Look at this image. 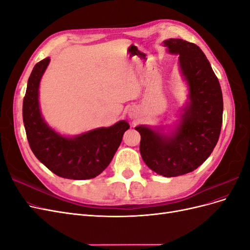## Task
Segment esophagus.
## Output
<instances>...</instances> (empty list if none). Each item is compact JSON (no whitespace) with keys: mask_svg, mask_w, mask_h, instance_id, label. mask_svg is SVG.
Returning <instances> with one entry per match:
<instances>
[{"mask_svg":"<svg viewBox=\"0 0 250 250\" xmlns=\"http://www.w3.org/2000/svg\"><path fill=\"white\" fill-rule=\"evenodd\" d=\"M128 113H129V116H130L131 118H134L135 115H137V113H138V109H137V108H130V109H129V112H128Z\"/></svg>","mask_w":250,"mask_h":250,"instance_id":"esophagus-1","label":"esophagus"}]
</instances>
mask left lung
<instances>
[{
    "label": "left lung",
    "instance_id": "left-lung-1",
    "mask_svg": "<svg viewBox=\"0 0 250 250\" xmlns=\"http://www.w3.org/2000/svg\"><path fill=\"white\" fill-rule=\"evenodd\" d=\"M170 54L179 55V71L188 87V101L173 125H139L140 151L148 167L165 177L197 169L213 152L222 126L220 83L197 44L180 39L163 42Z\"/></svg>",
    "mask_w": 250,
    "mask_h": 250
}]
</instances>
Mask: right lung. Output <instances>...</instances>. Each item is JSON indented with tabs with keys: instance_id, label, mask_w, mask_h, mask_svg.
<instances>
[{
	"instance_id": "add662e5",
	"label": "right lung",
	"mask_w": 250,
	"mask_h": 250,
	"mask_svg": "<svg viewBox=\"0 0 250 250\" xmlns=\"http://www.w3.org/2000/svg\"><path fill=\"white\" fill-rule=\"evenodd\" d=\"M50 57L37 62L28 79L22 102V121L30 148L41 163L56 175L67 179H90L106 169L129 124L121 120L109 127L69 137L44 121L40 106V84Z\"/></svg>"
}]
</instances>
